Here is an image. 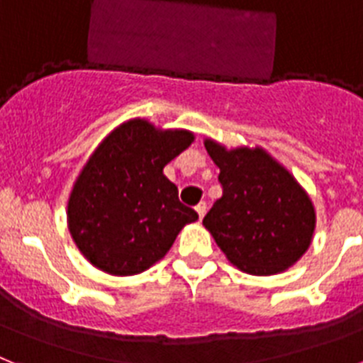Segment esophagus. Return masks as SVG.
I'll use <instances>...</instances> for the list:
<instances>
[{
    "mask_svg": "<svg viewBox=\"0 0 363 363\" xmlns=\"http://www.w3.org/2000/svg\"><path fill=\"white\" fill-rule=\"evenodd\" d=\"M196 212H197V216H199V219L205 218V214H206V203H199V205L196 206Z\"/></svg>",
    "mask_w": 363,
    "mask_h": 363,
    "instance_id": "1",
    "label": "esophagus"
}]
</instances>
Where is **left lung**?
Segmentation results:
<instances>
[{
  "label": "left lung",
  "mask_w": 363,
  "mask_h": 363,
  "mask_svg": "<svg viewBox=\"0 0 363 363\" xmlns=\"http://www.w3.org/2000/svg\"><path fill=\"white\" fill-rule=\"evenodd\" d=\"M223 196L203 225L230 264L251 275L288 269L310 247L315 212L308 194L264 149H225L205 140Z\"/></svg>",
  "instance_id": "1"
}]
</instances>
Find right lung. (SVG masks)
Returning a JSON list of instances; mask_svg holds the SVG:
<instances>
[{"mask_svg":"<svg viewBox=\"0 0 363 363\" xmlns=\"http://www.w3.org/2000/svg\"><path fill=\"white\" fill-rule=\"evenodd\" d=\"M191 142L190 130H162L136 118L97 145L68 201L69 233L92 266L120 277L142 273L196 221V210L182 205L162 173Z\"/></svg>","mask_w":363,"mask_h":363,"instance_id":"obj_1","label":"right lung"}]
</instances>
